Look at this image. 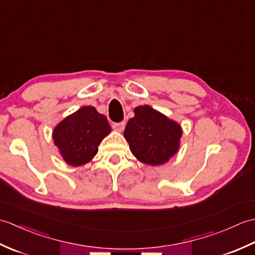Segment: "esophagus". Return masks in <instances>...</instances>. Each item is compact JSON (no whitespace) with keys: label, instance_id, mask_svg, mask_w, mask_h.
Wrapping results in <instances>:
<instances>
[{"label":"esophagus","instance_id":"esophagus-1","mask_svg":"<svg viewBox=\"0 0 255 255\" xmlns=\"http://www.w3.org/2000/svg\"><path fill=\"white\" fill-rule=\"evenodd\" d=\"M125 126H126V124H125L124 122H122V123H115V124L113 125V128L115 129L116 131L122 132L124 129H125Z\"/></svg>","mask_w":255,"mask_h":255}]
</instances>
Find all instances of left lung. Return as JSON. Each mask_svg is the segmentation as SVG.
I'll use <instances>...</instances> for the list:
<instances>
[{
    "label": "left lung",
    "instance_id": "left-lung-1",
    "mask_svg": "<svg viewBox=\"0 0 255 255\" xmlns=\"http://www.w3.org/2000/svg\"><path fill=\"white\" fill-rule=\"evenodd\" d=\"M124 137L137 160L148 165L166 163L180 149L182 127L149 105L137 106Z\"/></svg>",
    "mask_w": 255,
    "mask_h": 255
}]
</instances>
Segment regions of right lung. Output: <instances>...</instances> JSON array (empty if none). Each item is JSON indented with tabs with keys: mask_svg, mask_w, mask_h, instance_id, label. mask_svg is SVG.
I'll use <instances>...</instances> for the list:
<instances>
[{
	"mask_svg": "<svg viewBox=\"0 0 255 255\" xmlns=\"http://www.w3.org/2000/svg\"><path fill=\"white\" fill-rule=\"evenodd\" d=\"M112 131L107 118L93 106H83L53 128L52 139L69 165L80 166L93 160L99 145Z\"/></svg>",
	"mask_w": 255,
	"mask_h": 255,
	"instance_id": "right-lung-1",
	"label": "right lung"
}]
</instances>
